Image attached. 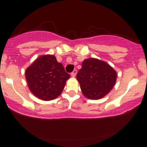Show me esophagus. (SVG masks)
Here are the masks:
<instances>
[{
    "label": "esophagus",
    "instance_id": "esophagus-1",
    "mask_svg": "<svg viewBox=\"0 0 147 147\" xmlns=\"http://www.w3.org/2000/svg\"><path fill=\"white\" fill-rule=\"evenodd\" d=\"M77 70H74L73 71H72V72H71V76L72 77H75V76L76 75V74H77Z\"/></svg>",
    "mask_w": 147,
    "mask_h": 147
}]
</instances>
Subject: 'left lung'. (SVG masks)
Returning <instances> with one entry per match:
<instances>
[{
  "instance_id": "1",
  "label": "left lung",
  "mask_w": 147,
  "mask_h": 147,
  "mask_svg": "<svg viewBox=\"0 0 147 147\" xmlns=\"http://www.w3.org/2000/svg\"><path fill=\"white\" fill-rule=\"evenodd\" d=\"M77 79L85 97L99 99L112 90L117 79V72L105 61L90 58L83 61Z\"/></svg>"
}]
</instances>
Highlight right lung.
<instances>
[{"instance_id": "right-lung-1", "label": "right lung", "mask_w": 147, "mask_h": 147, "mask_svg": "<svg viewBox=\"0 0 147 147\" xmlns=\"http://www.w3.org/2000/svg\"><path fill=\"white\" fill-rule=\"evenodd\" d=\"M70 77L54 55H43L25 70L30 91L38 99L50 101L60 95Z\"/></svg>"}]
</instances>
